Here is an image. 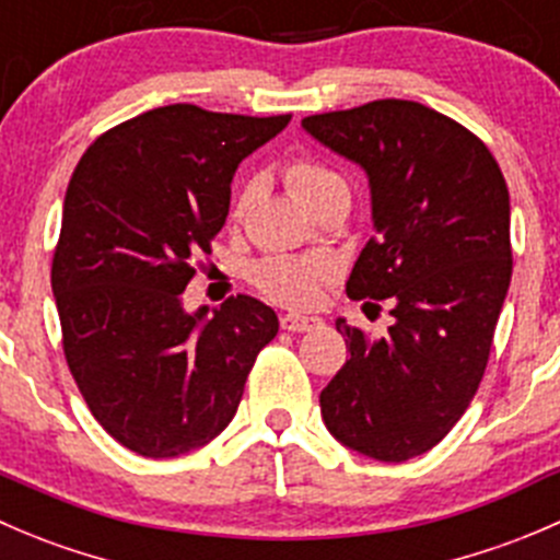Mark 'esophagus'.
Instances as JSON below:
<instances>
[{"instance_id":"obj_1","label":"esophagus","mask_w":560,"mask_h":560,"mask_svg":"<svg viewBox=\"0 0 560 560\" xmlns=\"http://www.w3.org/2000/svg\"><path fill=\"white\" fill-rule=\"evenodd\" d=\"M323 317H317V314H298V312H290V314H281V328L284 330H292V334H303V330H317L323 328Z\"/></svg>"}]
</instances>
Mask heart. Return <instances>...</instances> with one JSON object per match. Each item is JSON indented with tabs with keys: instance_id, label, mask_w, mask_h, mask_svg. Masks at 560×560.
Here are the masks:
<instances>
[{
	"instance_id": "obj_1",
	"label": "heart",
	"mask_w": 560,
	"mask_h": 560,
	"mask_svg": "<svg viewBox=\"0 0 560 560\" xmlns=\"http://www.w3.org/2000/svg\"><path fill=\"white\" fill-rule=\"evenodd\" d=\"M284 180L303 208H314L334 194H347L345 177L317 159H292L284 170ZM252 279L259 290L287 306H306L319 295L325 265L306 257H268L254 265Z\"/></svg>"
}]
</instances>
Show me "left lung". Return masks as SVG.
Returning <instances> with one entry per match:
<instances>
[{"instance_id":"left-lung-1","label":"left lung","mask_w":560,"mask_h":560,"mask_svg":"<svg viewBox=\"0 0 560 560\" xmlns=\"http://www.w3.org/2000/svg\"><path fill=\"white\" fill-rule=\"evenodd\" d=\"M303 130L361 166L374 237L347 295L394 308L372 339L336 319L350 358L319 394L341 446L405 463L448 435L474 399L512 281L509 188L470 130L412 101L314 114Z\"/></svg>"}]
</instances>
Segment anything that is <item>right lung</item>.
Segmentation results:
<instances>
[{"label":"right lung","mask_w":560,"mask_h":560,"mask_svg":"<svg viewBox=\"0 0 560 560\" xmlns=\"http://www.w3.org/2000/svg\"><path fill=\"white\" fill-rule=\"evenodd\" d=\"M290 114L243 117L175 103L92 142L70 177L51 290L70 374L97 424L170 459L226 430L279 317L252 295L186 312L191 259L230 213L243 159Z\"/></svg>","instance_id":"add662e5"}]
</instances>
